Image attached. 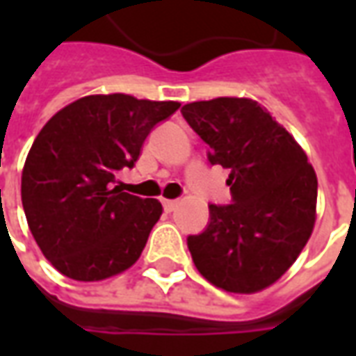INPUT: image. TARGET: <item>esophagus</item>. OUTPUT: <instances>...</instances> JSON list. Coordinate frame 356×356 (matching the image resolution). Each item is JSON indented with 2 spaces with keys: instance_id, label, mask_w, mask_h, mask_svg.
<instances>
[{
  "instance_id": "obj_1",
  "label": "esophagus",
  "mask_w": 356,
  "mask_h": 356,
  "mask_svg": "<svg viewBox=\"0 0 356 356\" xmlns=\"http://www.w3.org/2000/svg\"><path fill=\"white\" fill-rule=\"evenodd\" d=\"M179 206V200H163V209L165 211H173Z\"/></svg>"
}]
</instances>
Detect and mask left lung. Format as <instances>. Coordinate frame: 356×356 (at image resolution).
I'll use <instances>...</instances> for the list:
<instances>
[{
  "label": "left lung",
  "mask_w": 356,
  "mask_h": 356,
  "mask_svg": "<svg viewBox=\"0 0 356 356\" xmlns=\"http://www.w3.org/2000/svg\"><path fill=\"white\" fill-rule=\"evenodd\" d=\"M183 116L231 175V206H209V225L186 244L208 282L232 293L275 284L311 238L316 173L286 127L254 99L188 102Z\"/></svg>",
  "instance_id": "obj_1"
}]
</instances>
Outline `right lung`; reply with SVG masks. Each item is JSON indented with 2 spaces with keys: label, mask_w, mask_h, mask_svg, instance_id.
<instances>
[{
  "label": "right lung",
  "mask_w": 356,
  "mask_h": 356,
  "mask_svg": "<svg viewBox=\"0 0 356 356\" xmlns=\"http://www.w3.org/2000/svg\"><path fill=\"white\" fill-rule=\"evenodd\" d=\"M181 102L88 95L43 125L22 168V208L42 254L60 275L97 282L135 265L162 216L156 198L122 193L150 129Z\"/></svg>",
  "instance_id": "right-lung-1"
}]
</instances>
